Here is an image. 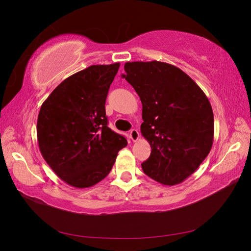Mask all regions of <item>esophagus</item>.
<instances>
[{
	"instance_id": "1",
	"label": "esophagus",
	"mask_w": 251,
	"mask_h": 251,
	"mask_svg": "<svg viewBox=\"0 0 251 251\" xmlns=\"http://www.w3.org/2000/svg\"><path fill=\"white\" fill-rule=\"evenodd\" d=\"M139 132L137 130H135V128L130 131V138L132 141H137L139 139Z\"/></svg>"
}]
</instances>
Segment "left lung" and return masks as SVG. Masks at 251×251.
<instances>
[{"mask_svg": "<svg viewBox=\"0 0 251 251\" xmlns=\"http://www.w3.org/2000/svg\"><path fill=\"white\" fill-rule=\"evenodd\" d=\"M123 77L142 103L141 134L151 156L144 174L164 185L184 181L199 168L214 141V113L201 88L179 68L157 62L126 63Z\"/></svg>", "mask_w": 251, "mask_h": 251, "instance_id": "1", "label": "left lung"}]
</instances>
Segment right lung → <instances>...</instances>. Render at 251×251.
<instances>
[{"instance_id":"right-lung-1","label":"right lung","mask_w":251,"mask_h":251,"mask_svg":"<svg viewBox=\"0 0 251 251\" xmlns=\"http://www.w3.org/2000/svg\"><path fill=\"white\" fill-rule=\"evenodd\" d=\"M119 63L94 65L66 78L42 104L37 141L45 160L67 184L93 186L108 176L127 141L108 126L105 100Z\"/></svg>"}]
</instances>
